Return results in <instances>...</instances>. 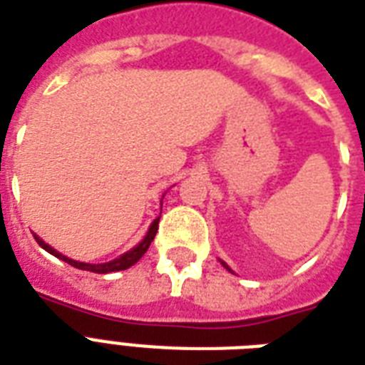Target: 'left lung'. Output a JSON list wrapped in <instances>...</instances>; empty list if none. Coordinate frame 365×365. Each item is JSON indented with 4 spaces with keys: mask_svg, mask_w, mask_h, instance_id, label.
Listing matches in <instances>:
<instances>
[{
    "mask_svg": "<svg viewBox=\"0 0 365 365\" xmlns=\"http://www.w3.org/2000/svg\"><path fill=\"white\" fill-rule=\"evenodd\" d=\"M221 264H222V267H225V268H227L228 272H232V270H230V268H228V264H227V262H222V261H221Z\"/></svg>",
    "mask_w": 365,
    "mask_h": 365,
    "instance_id": "1",
    "label": "left lung"
}]
</instances>
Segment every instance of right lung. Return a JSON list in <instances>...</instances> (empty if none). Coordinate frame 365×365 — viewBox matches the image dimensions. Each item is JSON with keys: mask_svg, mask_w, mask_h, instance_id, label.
<instances>
[{"mask_svg": "<svg viewBox=\"0 0 365 365\" xmlns=\"http://www.w3.org/2000/svg\"><path fill=\"white\" fill-rule=\"evenodd\" d=\"M158 222H160V217L154 219V222H152L150 228H148V232H146L144 240L137 245V247H133L131 251H127V253L120 255L118 259H114V261L101 262V264H89V262H80V261H74V259H68V257L61 255L56 250H53L49 244H45L43 240L39 238V236H36V234H34V238H36V242H38L45 251H49L51 255H55L56 259H61V261L68 262V264H72V267L80 268V270H89V272L108 274V272H118V270H127V268L133 267V264H135V262H137L144 253H146V250L150 247L152 240H154V236H156L158 232Z\"/></svg>", "mask_w": 365, "mask_h": 365, "instance_id": "add662e5", "label": "right lung"}]
</instances>
